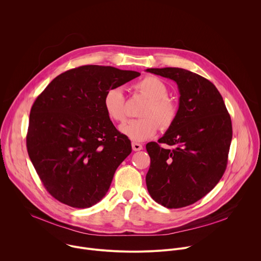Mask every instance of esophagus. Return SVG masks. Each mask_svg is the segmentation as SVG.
<instances>
[{
    "mask_svg": "<svg viewBox=\"0 0 261 261\" xmlns=\"http://www.w3.org/2000/svg\"><path fill=\"white\" fill-rule=\"evenodd\" d=\"M132 148H133V151H140V150H142V144L141 143H138V142H132Z\"/></svg>",
    "mask_w": 261,
    "mask_h": 261,
    "instance_id": "esophagus-1",
    "label": "esophagus"
}]
</instances>
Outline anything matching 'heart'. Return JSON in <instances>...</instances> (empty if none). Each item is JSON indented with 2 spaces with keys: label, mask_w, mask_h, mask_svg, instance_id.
Instances as JSON below:
<instances>
[{
  "label": "heart",
  "mask_w": 261,
  "mask_h": 261,
  "mask_svg": "<svg viewBox=\"0 0 261 261\" xmlns=\"http://www.w3.org/2000/svg\"><path fill=\"white\" fill-rule=\"evenodd\" d=\"M135 89L148 101L137 120H131L120 127V131L134 141H143L153 137L161 129L170 128L177 117V106L168 97L166 84L156 76H145L135 85ZM126 99L121 87L108 89L103 97V108L114 122H123L127 117Z\"/></svg>",
  "instance_id": "obj_1"
}]
</instances>
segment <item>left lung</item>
Segmentation results:
<instances>
[{
    "label": "left lung",
    "instance_id": "obj_1",
    "mask_svg": "<svg viewBox=\"0 0 261 261\" xmlns=\"http://www.w3.org/2000/svg\"><path fill=\"white\" fill-rule=\"evenodd\" d=\"M176 83L177 117L158 140L148 142L151 158L145 181L151 197L167 208L190 205L205 196L221 179L232 139L231 119L217 88L206 79L181 68H151Z\"/></svg>",
    "mask_w": 261,
    "mask_h": 261
}]
</instances>
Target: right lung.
Returning a JSON list of instances; mask_svg holds the SVG:
<instances>
[{
  "instance_id": "1",
  "label": "right lung",
  "mask_w": 261,
  "mask_h": 261,
  "mask_svg": "<svg viewBox=\"0 0 261 261\" xmlns=\"http://www.w3.org/2000/svg\"><path fill=\"white\" fill-rule=\"evenodd\" d=\"M139 75L136 71L86 65L60 74L35 100L28 154L57 200L86 208L107 193L132 147L105 114L103 97L108 89Z\"/></svg>"
}]
</instances>
